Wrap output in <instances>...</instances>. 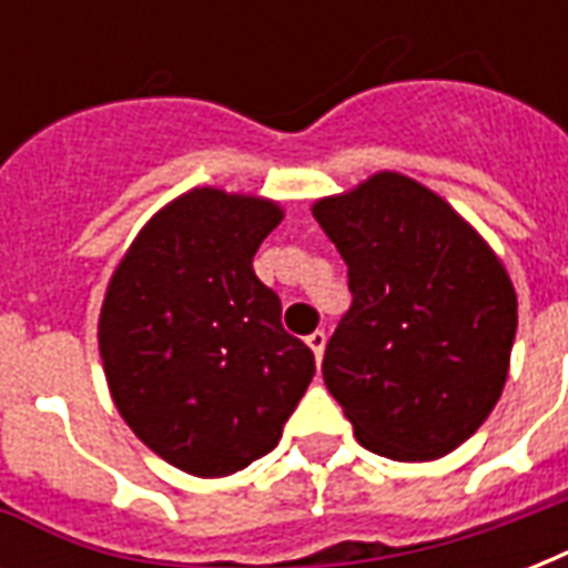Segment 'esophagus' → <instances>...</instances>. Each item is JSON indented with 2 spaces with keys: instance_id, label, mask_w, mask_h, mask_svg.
I'll list each match as a JSON object with an SVG mask.
<instances>
[{
  "instance_id": "1",
  "label": "esophagus",
  "mask_w": 568,
  "mask_h": 568,
  "mask_svg": "<svg viewBox=\"0 0 568 568\" xmlns=\"http://www.w3.org/2000/svg\"><path fill=\"white\" fill-rule=\"evenodd\" d=\"M325 344H328V334L322 332V328H320V332H313L307 337V346H310V349H313V356H316V362H320L322 353H325Z\"/></svg>"
}]
</instances>
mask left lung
<instances>
[{"label": "left lung", "mask_w": 568, "mask_h": 568, "mask_svg": "<svg viewBox=\"0 0 568 568\" xmlns=\"http://www.w3.org/2000/svg\"><path fill=\"white\" fill-rule=\"evenodd\" d=\"M313 215L353 292L322 358L328 393L371 453L447 456L508 381L517 295L505 264L447 200L389 170L316 200Z\"/></svg>", "instance_id": "8db88e82"}]
</instances>
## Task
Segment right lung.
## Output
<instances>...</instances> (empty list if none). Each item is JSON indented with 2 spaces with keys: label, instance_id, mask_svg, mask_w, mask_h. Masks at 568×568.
Instances as JSON below:
<instances>
[{
  "label": "right lung",
  "instance_id": "obj_1",
  "mask_svg": "<svg viewBox=\"0 0 568 568\" xmlns=\"http://www.w3.org/2000/svg\"><path fill=\"white\" fill-rule=\"evenodd\" d=\"M280 203L194 187L130 243L100 310L105 381L133 435L175 468L224 477L283 438L316 362L252 271Z\"/></svg>",
  "mask_w": 568,
  "mask_h": 568
}]
</instances>
